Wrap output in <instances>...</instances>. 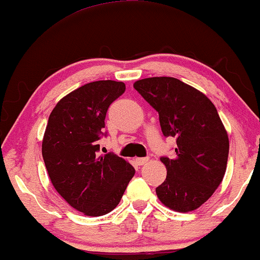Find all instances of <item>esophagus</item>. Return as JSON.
Returning <instances> with one entry per match:
<instances>
[{
    "label": "esophagus",
    "instance_id": "1",
    "mask_svg": "<svg viewBox=\"0 0 260 260\" xmlns=\"http://www.w3.org/2000/svg\"><path fill=\"white\" fill-rule=\"evenodd\" d=\"M148 161H149V157H137L136 159L137 165H139V166L144 165V164H147Z\"/></svg>",
    "mask_w": 260,
    "mask_h": 260
}]
</instances>
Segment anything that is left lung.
<instances>
[{"label": "left lung", "mask_w": 260, "mask_h": 260, "mask_svg": "<svg viewBox=\"0 0 260 260\" xmlns=\"http://www.w3.org/2000/svg\"><path fill=\"white\" fill-rule=\"evenodd\" d=\"M134 89L159 113L165 137L176 138L175 157H160L166 180L156 188L165 207L196 210L221 183L229 157V137L214 104L193 86L172 77L137 80Z\"/></svg>", "instance_id": "8db88e82"}]
</instances>
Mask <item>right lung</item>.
<instances>
[{"instance_id": "1", "label": "right lung", "mask_w": 260, "mask_h": 260, "mask_svg": "<svg viewBox=\"0 0 260 260\" xmlns=\"http://www.w3.org/2000/svg\"><path fill=\"white\" fill-rule=\"evenodd\" d=\"M126 90L115 80H98L76 89L50 113L43 157L52 186L71 207L101 216L120 203L136 170L116 154L99 155L109 106Z\"/></svg>"}]
</instances>
